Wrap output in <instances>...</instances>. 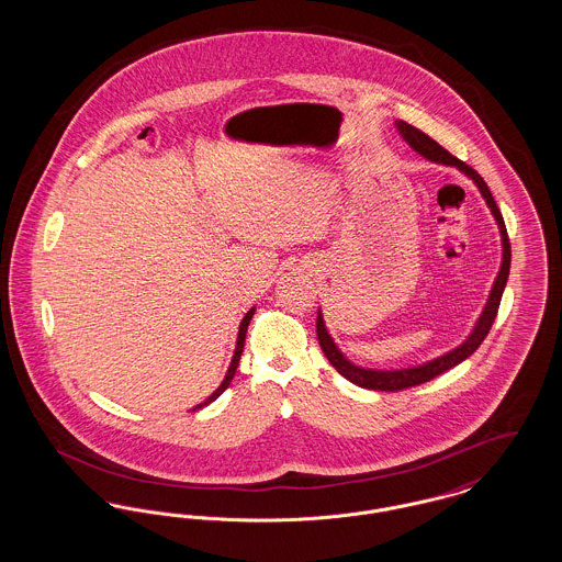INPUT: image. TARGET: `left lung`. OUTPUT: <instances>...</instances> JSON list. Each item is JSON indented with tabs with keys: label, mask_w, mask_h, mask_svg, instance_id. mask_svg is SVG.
<instances>
[{
	"label": "left lung",
	"mask_w": 562,
	"mask_h": 562,
	"mask_svg": "<svg viewBox=\"0 0 562 562\" xmlns=\"http://www.w3.org/2000/svg\"><path fill=\"white\" fill-rule=\"evenodd\" d=\"M394 126H396V131L401 134L402 140L413 151H417L422 158H426L431 164H442V166H449V168L459 170L461 175H465L479 188L482 200H484V204L488 206V211L493 214V218L497 223V229H499V236H502V266H499V271L495 276V282H493L491 291H488V299H486V303L482 307L481 316L474 322L470 335L457 348L449 349V351H445V353H440V356H436L431 360H426L422 364H413V367L369 369V367L351 362L348 356L341 351V348L335 344L333 335L326 328L322 310H318L316 333H318V341H321L322 351L328 358V362L337 369V373L344 374L353 385L364 387V390H379V392H396V390H404V387H413V385L426 383L429 379H434V376L453 369L459 362H463L465 358H470L479 349L482 341H484V337L488 335V330H491V326L495 322L499 303H502V294H504L506 282H508L509 261H512V250H509L508 232H506L504 216L499 213V209H497L491 191L486 188V183L482 181L481 175L474 168H470L468 164L457 160L445 147H440L434 138H429L428 134L417 131L415 126L401 122V120H396Z\"/></svg>",
	"instance_id": "8db88e82"
}]
</instances>
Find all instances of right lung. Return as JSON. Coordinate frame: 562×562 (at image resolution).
<instances>
[{"mask_svg": "<svg viewBox=\"0 0 562 562\" xmlns=\"http://www.w3.org/2000/svg\"><path fill=\"white\" fill-rule=\"evenodd\" d=\"M255 310L257 307H250L246 314H244V318H241L240 326H238V337H236V349H234V356H232V362H229V367H227V373L223 376V381H221V385L214 390L213 394L206 398L204 402H200V404H195L191 411H198V408H202V406H206V404H211V402L216 401L227 387H229V383H232V379H234V374L238 371V364H240V356L241 349H244V341H246V330H248V324L252 321V316H255Z\"/></svg>", "mask_w": 562, "mask_h": 562, "instance_id": "obj_1", "label": "right lung"}]
</instances>
